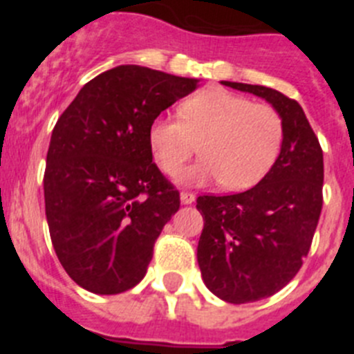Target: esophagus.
I'll return each mask as SVG.
<instances>
[{"instance_id": "1", "label": "esophagus", "mask_w": 354, "mask_h": 354, "mask_svg": "<svg viewBox=\"0 0 354 354\" xmlns=\"http://www.w3.org/2000/svg\"><path fill=\"white\" fill-rule=\"evenodd\" d=\"M195 198H196V196L193 195V193H187V192L180 193V204H184V205L193 204V202H195Z\"/></svg>"}]
</instances>
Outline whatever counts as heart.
I'll list each match as a JSON object with an SVG mask.
<instances>
[{
    "label": "heart",
    "mask_w": 354,
    "mask_h": 354,
    "mask_svg": "<svg viewBox=\"0 0 354 354\" xmlns=\"http://www.w3.org/2000/svg\"><path fill=\"white\" fill-rule=\"evenodd\" d=\"M180 118L158 117L149 127V147L165 174H175L201 143L205 156L175 175L183 186L218 183L232 192L248 189L271 170L283 140L282 118L270 104L223 88L186 99Z\"/></svg>",
    "instance_id": "1"
}]
</instances>
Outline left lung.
<instances>
[{
  "instance_id": "left-lung-1",
  "label": "left lung",
  "mask_w": 354,
  "mask_h": 354,
  "mask_svg": "<svg viewBox=\"0 0 354 354\" xmlns=\"http://www.w3.org/2000/svg\"><path fill=\"white\" fill-rule=\"evenodd\" d=\"M273 106L283 140L273 167L248 192L198 196L196 259L207 289L241 305L270 298L298 273L323 207V150L296 101L261 84L221 81Z\"/></svg>"
}]
</instances>
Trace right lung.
Returning a JSON list of instances; mask_svg holds the SVG:
<instances>
[{
	"label": "right lung",
	"mask_w": 354,
	"mask_h": 354,
	"mask_svg": "<svg viewBox=\"0 0 354 354\" xmlns=\"http://www.w3.org/2000/svg\"><path fill=\"white\" fill-rule=\"evenodd\" d=\"M200 80L118 65L84 84L56 122L44 175L53 246L93 294L142 282L179 192L152 162L149 127Z\"/></svg>",
	"instance_id": "add662e5"
}]
</instances>
